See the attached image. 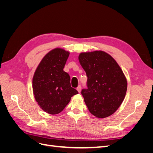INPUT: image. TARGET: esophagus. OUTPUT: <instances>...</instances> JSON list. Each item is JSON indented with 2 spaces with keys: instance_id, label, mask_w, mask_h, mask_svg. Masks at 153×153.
<instances>
[{
  "instance_id": "34e87169",
  "label": "esophagus",
  "mask_w": 153,
  "mask_h": 153,
  "mask_svg": "<svg viewBox=\"0 0 153 153\" xmlns=\"http://www.w3.org/2000/svg\"><path fill=\"white\" fill-rule=\"evenodd\" d=\"M76 89H77V91H78V92H80L81 89H82V87H81V85H78V86L77 87V88H76Z\"/></svg>"
}]
</instances>
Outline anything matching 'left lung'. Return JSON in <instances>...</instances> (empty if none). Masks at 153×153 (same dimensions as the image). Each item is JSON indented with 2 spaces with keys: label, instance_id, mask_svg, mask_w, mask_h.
<instances>
[{
  "label": "left lung",
  "instance_id": "8db88e82",
  "mask_svg": "<svg viewBox=\"0 0 153 153\" xmlns=\"http://www.w3.org/2000/svg\"><path fill=\"white\" fill-rule=\"evenodd\" d=\"M79 62L87 76L81 93L89 112L98 118L113 114L123 103L127 80L114 59L103 51L81 53Z\"/></svg>",
  "mask_w": 153,
  "mask_h": 153
}]
</instances>
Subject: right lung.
<instances>
[{
	"mask_svg": "<svg viewBox=\"0 0 153 153\" xmlns=\"http://www.w3.org/2000/svg\"><path fill=\"white\" fill-rule=\"evenodd\" d=\"M69 52L55 48L41 60L32 79L34 98L45 112H61L78 91L71 86L70 76L64 71Z\"/></svg>",
	"mask_w": 153,
	"mask_h": 153,
	"instance_id": "1",
	"label": "right lung"
}]
</instances>
